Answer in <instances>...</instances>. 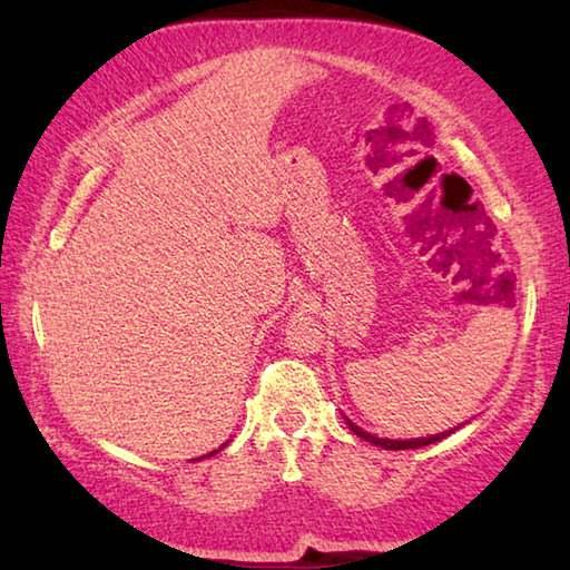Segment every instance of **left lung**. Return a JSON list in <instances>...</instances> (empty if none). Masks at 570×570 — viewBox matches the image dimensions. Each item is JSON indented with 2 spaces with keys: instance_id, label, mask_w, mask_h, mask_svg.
<instances>
[{
  "instance_id": "obj_1",
  "label": "left lung",
  "mask_w": 570,
  "mask_h": 570,
  "mask_svg": "<svg viewBox=\"0 0 570 570\" xmlns=\"http://www.w3.org/2000/svg\"><path fill=\"white\" fill-rule=\"evenodd\" d=\"M348 426H351V431L356 433L358 439H364V441H368V443H376V446H381V449H393V451L429 446V443H436V441L446 439V436H451V433H453V431H446V433H436V436H429V439H413V441H391V439H379V436H371V433L361 431V429H358V426H354V423H351V421H348Z\"/></svg>"
}]
</instances>
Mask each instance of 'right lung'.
I'll return each mask as SVG.
<instances>
[{
  "label": "right lung",
  "mask_w": 570,
  "mask_h": 570,
  "mask_svg": "<svg viewBox=\"0 0 570 570\" xmlns=\"http://www.w3.org/2000/svg\"><path fill=\"white\" fill-rule=\"evenodd\" d=\"M222 449H224V446H222ZM214 453H216V451H214ZM209 456H212V453H209Z\"/></svg>",
  "instance_id": "1"
}]
</instances>
